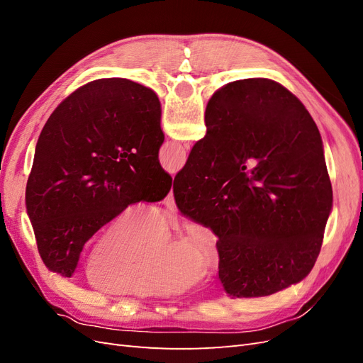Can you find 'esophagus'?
<instances>
[{
    "mask_svg": "<svg viewBox=\"0 0 363 363\" xmlns=\"http://www.w3.org/2000/svg\"><path fill=\"white\" fill-rule=\"evenodd\" d=\"M163 203H164V206H167V207H169V208H174V192H172V189L169 191V194H168L167 196H164Z\"/></svg>",
    "mask_w": 363,
    "mask_h": 363,
    "instance_id": "1",
    "label": "esophagus"
}]
</instances>
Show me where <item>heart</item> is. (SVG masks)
Wrapping results in <instances>:
<instances>
[{
	"label": "heart",
	"instance_id": "1",
	"mask_svg": "<svg viewBox=\"0 0 363 363\" xmlns=\"http://www.w3.org/2000/svg\"><path fill=\"white\" fill-rule=\"evenodd\" d=\"M168 239L155 208H119L86 248V279L100 289L140 298L183 294L201 279V271L216 267L218 255L201 223H186L174 244Z\"/></svg>",
	"mask_w": 363,
	"mask_h": 363
}]
</instances>
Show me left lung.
<instances>
[{
  "label": "left lung",
  "instance_id": "left-lung-1",
  "mask_svg": "<svg viewBox=\"0 0 363 363\" xmlns=\"http://www.w3.org/2000/svg\"><path fill=\"white\" fill-rule=\"evenodd\" d=\"M157 95L127 79L82 86L38 139L26 206L45 267L71 277L84 244L119 208L163 200L172 179L159 162Z\"/></svg>",
  "mask_w": 363,
  "mask_h": 363
}]
</instances>
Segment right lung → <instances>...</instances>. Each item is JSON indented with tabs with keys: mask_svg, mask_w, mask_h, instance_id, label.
<instances>
[{
	"mask_svg": "<svg viewBox=\"0 0 363 363\" xmlns=\"http://www.w3.org/2000/svg\"><path fill=\"white\" fill-rule=\"evenodd\" d=\"M204 121L172 189L179 211L218 238L225 292L265 296L301 281L333 204L311 113L280 83L247 79L216 91Z\"/></svg>",
	"mask_w": 363,
	"mask_h": 363,
	"instance_id": "right-lung-1",
	"label": "right lung"
}]
</instances>
